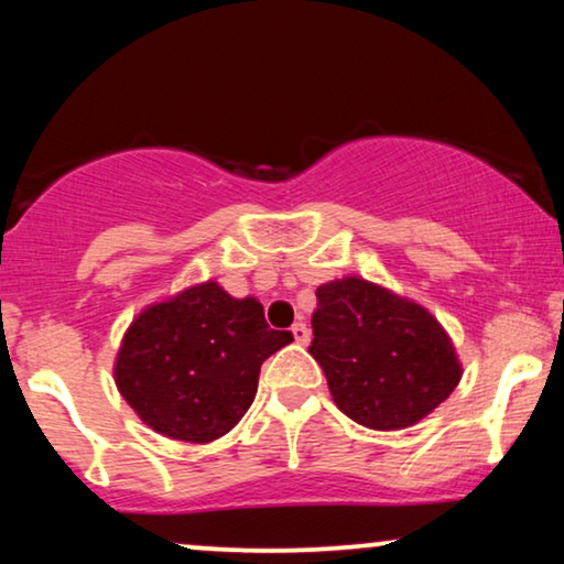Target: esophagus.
Segmentation results:
<instances>
[{
  "label": "esophagus",
  "mask_w": 564,
  "mask_h": 564,
  "mask_svg": "<svg viewBox=\"0 0 564 564\" xmlns=\"http://www.w3.org/2000/svg\"><path fill=\"white\" fill-rule=\"evenodd\" d=\"M290 330H292V336H295V341L300 346H305L307 341H311V330H307L305 323H295V326H292Z\"/></svg>",
  "instance_id": "1"
}]
</instances>
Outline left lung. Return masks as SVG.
<instances>
[{"instance_id": "left-lung-1", "label": "left lung", "mask_w": 564, "mask_h": 564, "mask_svg": "<svg viewBox=\"0 0 564 564\" xmlns=\"http://www.w3.org/2000/svg\"><path fill=\"white\" fill-rule=\"evenodd\" d=\"M315 297L307 351L338 411L359 426H413L459 384L457 349L423 305L354 274L321 284Z\"/></svg>"}]
</instances>
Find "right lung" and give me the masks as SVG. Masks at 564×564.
Returning a JSON list of instances; mask_svg holds the SVG:
<instances>
[{
    "label": "right lung",
    "instance_id": "add662e5",
    "mask_svg": "<svg viewBox=\"0 0 564 564\" xmlns=\"http://www.w3.org/2000/svg\"><path fill=\"white\" fill-rule=\"evenodd\" d=\"M290 341V330L267 326L257 297L207 280L135 315L115 357V384L156 434L207 444L243 419L261 361Z\"/></svg>",
    "mask_w": 564,
    "mask_h": 564
}]
</instances>
